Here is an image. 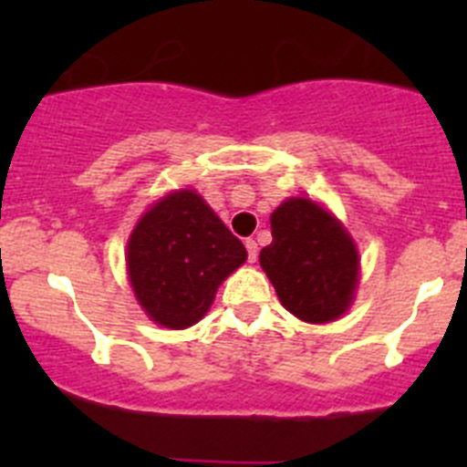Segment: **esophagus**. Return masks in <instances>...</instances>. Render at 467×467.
I'll return each mask as SVG.
<instances>
[{"instance_id":"34e87169","label":"esophagus","mask_w":467,"mask_h":467,"mask_svg":"<svg viewBox=\"0 0 467 467\" xmlns=\"http://www.w3.org/2000/svg\"><path fill=\"white\" fill-rule=\"evenodd\" d=\"M246 251H248V262H257V251H260V248H257V242L255 239H246Z\"/></svg>"}]
</instances>
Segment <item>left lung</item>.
I'll use <instances>...</instances> for the list:
<instances>
[{"instance_id": "1", "label": "left lung", "mask_w": 467, "mask_h": 467, "mask_svg": "<svg viewBox=\"0 0 467 467\" xmlns=\"http://www.w3.org/2000/svg\"><path fill=\"white\" fill-rule=\"evenodd\" d=\"M271 234L260 264L280 303L305 323L343 317L359 282V253L341 221L298 196L273 212Z\"/></svg>"}]
</instances>
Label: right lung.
I'll return each mask as SVG.
<instances>
[{
    "label": "right lung",
    "mask_w": 467,
    "mask_h": 467,
    "mask_svg": "<svg viewBox=\"0 0 467 467\" xmlns=\"http://www.w3.org/2000/svg\"><path fill=\"white\" fill-rule=\"evenodd\" d=\"M246 248L196 192L162 196L130 233L126 266L150 321L171 329L199 323Z\"/></svg>",
    "instance_id": "right-lung-1"
}]
</instances>
